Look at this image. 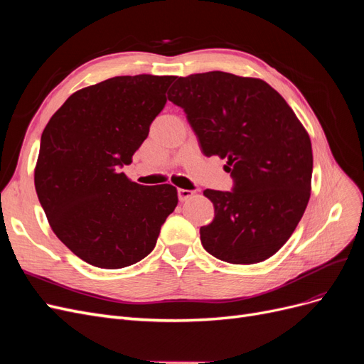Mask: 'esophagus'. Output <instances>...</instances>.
Here are the masks:
<instances>
[{"mask_svg":"<svg viewBox=\"0 0 364 364\" xmlns=\"http://www.w3.org/2000/svg\"><path fill=\"white\" fill-rule=\"evenodd\" d=\"M193 194H194V191H191V190H183V188H178V196H179V200H181V202L188 200Z\"/></svg>","mask_w":364,"mask_h":364,"instance_id":"obj_1","label":"esophagus"}]
</instances>
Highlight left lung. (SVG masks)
I'll return each mask as SVG.
<instances>
[{
  "mask_svg": "<svg viewBox=\"0 0 364 364\" xmlns=\"http://www.w3.org/2000/svg\"><path fill=\"white\" fill-rule=\"evenodd\" d=\"M168 100L185 111L205 155L228 159L234 179L232 191H203L214 205L200 228L205 250L230 264L270 258L311 194V141L299 118L269 83L223 71L179 77Z\"/></svg>",
  "mask_w": 364,
  "mask_h": 364,
  "instance_id": "8db88e82",
  "label": "left lung"
}]
</instances>
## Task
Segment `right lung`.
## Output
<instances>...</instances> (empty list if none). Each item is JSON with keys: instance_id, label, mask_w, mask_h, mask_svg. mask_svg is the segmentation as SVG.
I'll return each instance as SVG.
<instances>
[{"instance_id": "1", "label": "right lung", "mask_w": 364, "mask_h": 364, "mask_svg": "<svg viewBox=\"0 0 364 364\" xmlns=\"http://www.w3.org/2000/svg\"><path fill=\"white\" fill-rule=\"evenodd\" d=\"M174 75H118L68 97L41 136L38 199L53 232L74 255L100 269L146 258L178 205L170 183L132 182V162L167 103Z\"/></svg>"}]
</instances>
